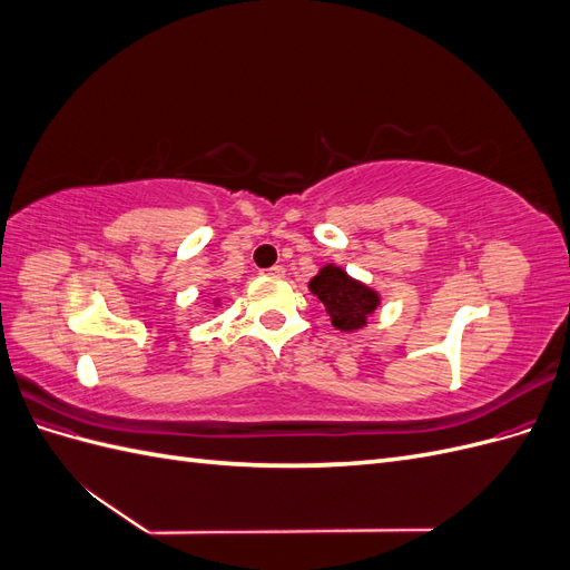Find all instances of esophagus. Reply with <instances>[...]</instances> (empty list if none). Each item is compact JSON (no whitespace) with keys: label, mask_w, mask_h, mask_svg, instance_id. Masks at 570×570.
Masks as SVG:
<instances>
[{"label":"esophagus","mask_w":570,"mask_h":570,"mask_svg":"<svg viewBox=\"0 0 570 570\" xmlns=\"http://www.w3.org/2000/svg\"><path fill=\"white\" fill-rule=\"evenodd\" d=\"M268 275H273V278H283L285 275V268L281 264H275L273 268H268Z\"/></svg>","instance_id":"34e87169"}]
</instances>
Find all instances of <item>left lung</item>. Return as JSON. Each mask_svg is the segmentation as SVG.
I'll return each instance as SVG.
<instances>
[{
	"instance_id": "1",
	"label": "left lung",
	"mask_w": 570,
	"mask_h": 570,
	"mask_svg": "<svg viewBox=\"0 0 570 570\" xmlns=\"http://www.w3.org/2000/svg\"><path fill=\"white\" fill-rule=\"evenodd\" d=\"M308 292L325 306L331 323L342 333L364 331L377 306L383 304L381 292L361 283L337 264H325L308 281Z\"/></svg>"
}]
</instances>
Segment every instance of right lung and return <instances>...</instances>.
Returning a JSON list of instances; mask_svg holds the SVG:
<instances>
[{
	"label": "right lung",
	"mask_w": 570,
	"mask_h": 570,
	"mask_svg": "<svg viewBox=\"0 0 570 570\" xmlns=\"http://www.w3.org/2000/svg\"><path fill=\"white\" fill-rule=\"evenodd\" d=\"M214 306H220V299H216V302H214Z\"/></svg>",
	"instance_id": "1"
}]
</instances>
